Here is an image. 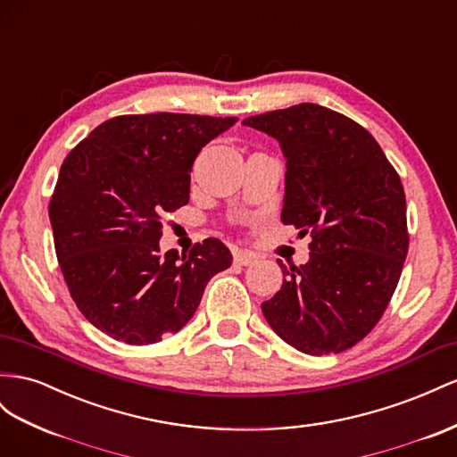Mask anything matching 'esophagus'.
I'll list each match as a JSON object with an SVG mask.
<instances>
[{
    "instance_id": "1",
    "label": "esophagus",
    "mask_w": 457,
    "mask_h": 457,
    "mask_svg": "<svg viewBox=\"0 0 457 457\" xmlns=\"http://www.w3.org/2000/svg\"><path fill=\"white\" fill-rule=\"evenodd\" d=\"M255 255L252 253V252H244V250H234V263H238V265H244V267H248V265H252V263H255Z\"/></svg>"
}]
</instances>
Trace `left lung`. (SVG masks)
<instances>
[{
  "label": "left lung",
  "mask_w": 457,
  "mask_h": 457,
  "mask_svg": "<svg viewBox=\"0 0 457 457\" xmlns=\"http://www.w3.org/2000/svg\"><path fill=\"white\" fill-rule=\"evenodd\" d=\"M242 125L278 140L287 157L280 220L312 232L310 262L290 270L262 303L277 335L310 355L363 340L398 287L410 248L396 169L355 120L317 104L248 117Z\"/></svg>",
  "instance_id": "obj_1"
}]
</instances>
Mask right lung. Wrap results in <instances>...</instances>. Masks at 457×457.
<instances>
[{"instance_id": "add662e5", "label": "right lung", "mask_w": 457, "mask_h": 457, "mask_svg": "<svg viewBox=\"0 0 457 457\" xmlns=\"http://www.w3.org/2000/svg\"><path fill=\"white\" fill-rule=\"evenodd\" d=\"M237 117H113L65 157L49 202L61 273L80 313L107 337L145 346L179 332L205 285L230 267L217 238L162 253L163 217L190 200L202 147Z\"/></svg>"}]
</instances>
